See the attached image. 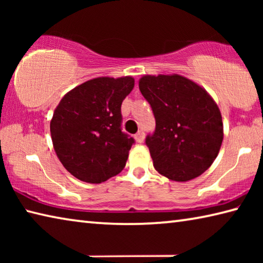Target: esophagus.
I'll use <instances>...</instances> for the list:
<instances>
[{"label": "esophagus", "instance_id": "1", "mask_svg": "<svg viewBox=\"0 0 263 263\" xmlns=\"http://www.w3.org/2000/svg\"><path fill=\"white\" fill-rule=\"evenodd\" d=\"M135 138H136V141L137 142H139V144H141V142L144 141V139H145V132L142 131V130L138 131L137 135L135 136Z\"/></svg>", "mask_w": 263, "mask_h": 263}]
</instances>
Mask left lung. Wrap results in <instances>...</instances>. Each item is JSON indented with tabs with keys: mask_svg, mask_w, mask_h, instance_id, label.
Returning <instances> with one entry per match:
<instances>
[{
	"mask_svg": "<svg viewBox=\"0 0 263 263\" xmlns=\"http://www.w3.org/2000/svg\"><path fill=\"white\" fill-rule=\"evenodd\" d=\"M139 89L155 118V130L145 140L154 168L179 182L203 174L222 141L221 115L215 101L180 75L142 77Z\"/></svg>",
	"mask_w": 263,
	"mask_h": 263,
	"instance_id": "8db88e82",
	"label": "left lung"
}]
</instances>
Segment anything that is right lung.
I'll list each match as a JSON object with an SVG mask.
<instances>
[{"label":"right lung","mask_w":263,"mask_h":263,"mask_svg":"<svg viewBox=\"0 0 263 263\" xmlns=\"http://www.w3.org/2000/svg\"><path fill=\"white\" fill-rule=\"evenodd\" d=\"M135 86L130 77L97 78L60 101L51 121L58 158L77 179L101 183L125 167L135 139L123 132L122 103Z\"/></svg>","instance_id":"obj_1"}]
</instances>
